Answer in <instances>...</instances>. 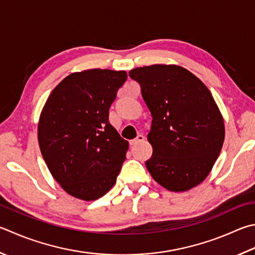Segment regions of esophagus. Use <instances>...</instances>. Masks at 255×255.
I'll return each instance as SVG.
<instances>
[{
	"instance_id": "34e87169",
	"label": "esophagus",
	"mask_w": 255,
	"mask_h": 255,
	"mask_svg": "<svg viewBox=\"0 0 255 255\" xmlns=\"http://www.w3.org/2000/svg\"><path fill=\"white\" fill-rule=\"evenodd\" d=\"M145 140V136L143 135H138L135 139H132V140H130V146H136L137 143H139V142H141V141H143Z\"/></svg>"
}]
</instances>
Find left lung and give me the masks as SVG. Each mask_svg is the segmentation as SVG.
<instances>
[{"label": "left lung", "instance_id": "left-lung-1", "mask_svg": "<svg viewBox=\"0 0 255 255\" xmlns=\"http://www.w3.org/2000/svg\"><path fill=\"white\" fill-rule=\"evenodd\" d=\"M151 114L147 139L152 155L146 161L151 177L172 192L200 185L214 166L224 142V119L211 91L196 76L176 64L135 68Z\"/></svg>", "mask_w": 255, "mask_h": 255}]
</instances>
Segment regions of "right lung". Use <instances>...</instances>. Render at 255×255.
Here are the masks:
<instances>
[{"label": "right lung", "instance_id": "obj_1", "mask_svg": "<svg viewBox=\"0 0 255 255\" xmlns=\"http://www.w3.org/2000/svg\"><path fill=\"white\" fill-rule=\"evenodd\" d=\"M126 71L73 72L51 92L40 114L38 140L52 177L69 195L95 201L113 188L129 143L109 124V108Z\"/></svg>", "mask_w": 255, "mask_h": 255}]
</instances>
